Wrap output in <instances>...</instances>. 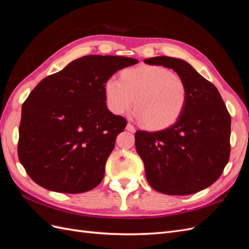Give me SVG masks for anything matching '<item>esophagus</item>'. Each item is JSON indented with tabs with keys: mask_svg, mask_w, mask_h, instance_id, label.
<instances>
[{
	"mask_svg": "<svg viewBox=\"0 0 249 249\" xmlns=\"http://www.w3.org/2000/svg\"><path fill=\"white\" fill-rule=\"evenodd\" d=\"M126 130H127V131H130V132H132V133H134L135 131H136V129H135L134 125H133V124H131L130 123L126 124Z\"/></svg>",
	"mask_w": 249,
	"mask_h": 249,
	"instance_id": "esophagus-1",
	"label": "esophagus"
}]
</instances>
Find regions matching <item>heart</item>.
<instances>
[{
	"instance_id": "1",
	"label": "heart",
	"mask_w": 249,
	"mask_h": 249,
	"mask_svg": "<svg viewBox=\"0 0 249 249\" xmlns=\"http://www.w3.org/2000/svg\"><path fill=\"white\" fill-rule=\"evenodd\" d=\"M104 89L107 105L113 113L124 114L132 108L135 100V116L155 130L176 123L189 96L185 80L159 65L126 69L120 79H108Z\"/></svg>"
}]
</instances>
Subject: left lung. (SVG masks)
Instances as JSON below:
<instances>
[{"mask_svg": "<svg viewBox=\"0 0 249 249\" xmlns=\"http://www.w3.org/2000/svg\"><path fill=\"white\" fill-rule=\"evenodd\" d=\"M172 69L189 96L177 123L162 131H137L135 145L150 187L168 195H189L220 178L231 154V115L217 88L184 60L145 59Z\"/></svg>", "mask_w": 249, "mask_h": 249, "instance_id": "8db88e82", "label": "left lung"}]
</instances>
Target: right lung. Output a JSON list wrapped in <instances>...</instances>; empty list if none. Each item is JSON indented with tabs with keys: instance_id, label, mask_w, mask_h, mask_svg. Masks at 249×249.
<instances>
[{
	"instance_id": "add662e5",
	"label": "right lung",
	"mask_w": 249,
	"mask_h": 249,
	"mask_svg": "<svg viewBox=\"0 0 249 249\" xmlns=\"http://www.w3.org/2000/svg\"><path fill=\"white\" fill-rule=\"evenodd\" d=\"M138 62L89 55L40 81L22 104L18 159L28 176L48 190L83 193L99 185L126 120L111 113L105 84Z\"/></svg>"
}]
</instances>
